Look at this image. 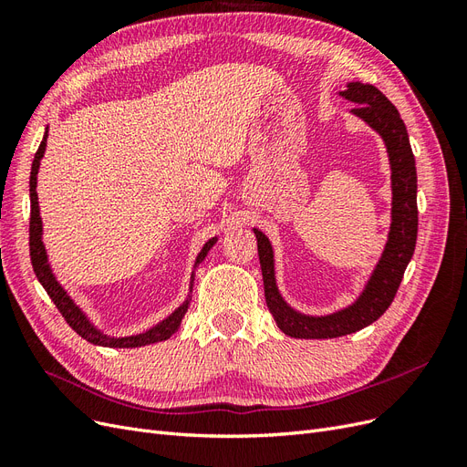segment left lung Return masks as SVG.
I'll return each mask as SVG.
<instances>
[{
    "label": "left lung",
    "instance_id": "8db88e82",
    "mask_svg": "<svg viewBox=\"0 0 467 467\" xmlns=\"http://www.w3.org/2000/svg\"><path fill=\"white\" fill-rule=\"evenodd\" d=\"M338 95L355 103L357 107L350 109L352 115L368 124L384 140L391 171V223L384 251L358 298L325 316L304 314L285 300L276 285L271 239L259 228H253L257 237L268 312L273 314L282 333L296 338H333L368 327L391 306L417 244V169L405 122L389 99L370 83L350 81Z\"/></svg>",
    "mask_w": 467,
    "mask_h": 467
}]
</instances>
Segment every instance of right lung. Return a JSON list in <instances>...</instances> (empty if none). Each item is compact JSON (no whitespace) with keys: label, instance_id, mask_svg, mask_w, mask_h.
Here are the masks:
<instances>
[{"label":"right lung","instance_id":"obj_1","mask_svg":"<svg viewBox=\"0 0 467 467\" xmlns=\"http://www.w3.org/2000/svg\"><path fill=\"white\" fill-rule=\"evenodd\" d=\"M47 140H48V126L47 132L42 136V142L38 146V151L35 155L33 161V169H31V181H29V192H31V261H33V268L35 275L38 278V282L42 285V288L47 290V294L50 296V300L58 307V312L64 316V319L67 321L69 327H72L79 337L86 338L91 345L97 347H109V348H136V347H146V345H153L165 341V338L171 337L179 327L181 321L185 317L189 304H191V292H192V285H194V271L199 268V265L204 261V257L208 255V251L214 247V244L218 242V235L210 237L208 242L202 245V249L199 251V255L194 259V266L191 273V282H189V294L185 302H182L179 307H175L171 314L167 317H163L161 321H158L151 327L134 333V335H126V337H115L109 335L103 329H99L97 325L91 321V317L83 312V309L76 304V300L72 296L67 294V290L60 285L58 278H56L50 261H48V253L45 247V242H42V218H40V206H38V194H36V177H38V169H40V160L42 155L47 151Z\"/></svg>","mask_w":467,"mask_h":467}]
</instances>
